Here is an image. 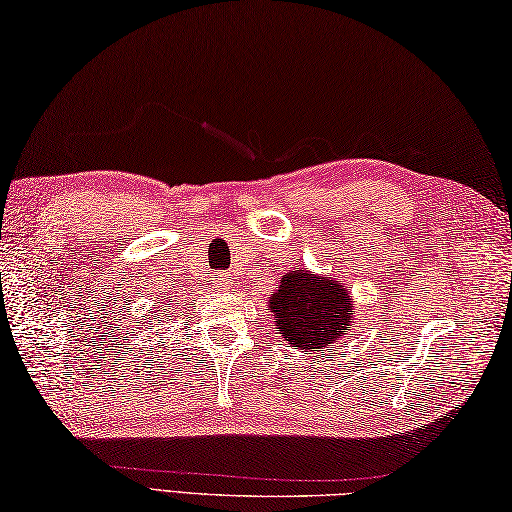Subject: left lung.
I'll use <instances>...</instances> for the list:
<instances>
[{
    "mask_svg": "<svg viewBox=\"0 0 512 512\" xmlns=\"http://www.w3.org/2000/svg\"><path fill=\"white\" fill-rule=\"evenodd\" d=\"M268 309L275 313L277 329L291 347L324 351L340 336H351V297L345 286L329 277L286 273Z\"/></svg>",
    "mask_w": 512,
    "mask_h": 512,
    "instance_id": "8db88e82",
    "label": "left lung"
}]
</instances>
